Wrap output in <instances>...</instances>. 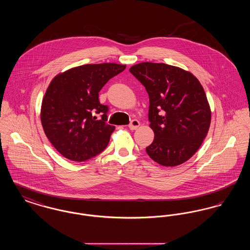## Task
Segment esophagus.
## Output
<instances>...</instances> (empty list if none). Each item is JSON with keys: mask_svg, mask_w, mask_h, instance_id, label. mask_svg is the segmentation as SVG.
Masks as SVG:
<instances>
[{"mask_svg": "<svg viewBox=\"0 0 250 250\" xmlns=\"http://www.w3.org/2000/svg\"><path fill=\"white\" fill-rule=\"evenodd\" d=\"M140 125H141V123L138 120H133L130 124H129L128 127H129V129H131V130H136Z\"/></svg>", "mask_w": 250, "mask_h": 250, "instance_id": "esophagus-1", "label": "esophagus"}]
</instances>
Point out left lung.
Wrapping results in <instances>:
<instances>
[{
	"instance_id": "left-lung-1",
	"label": "left lung",
	"mask_w": 250,
	"mask_h": 250,
	"mask_svg": "<svg viewBox=\"0 0 250 250\" xmlns=\"http://www.w3.org/2000/svg\"><path fill=\"white\" fill-rule=\"evenodd\" d=\"M129 71L149 95V125L155 139L147 154L161 166L185 163L199 150L211 124L202 84L190 72L163 62H144Z\"/></svg>"
}]
</instances>
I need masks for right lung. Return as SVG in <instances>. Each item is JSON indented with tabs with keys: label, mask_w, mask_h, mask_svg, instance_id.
Segmentation results:
<instances>
[{
	"label": "right lung",
	"mask_w": 250,
	"mask_h": 250,
	"mask_svg": "<svg viewBox=\"0 0 250 250\" xmlns=\"http://www.w3.org/2000/svg\"><path fill=\"white\" fill-rule=\"evenodd\" d=\"M125 67L114 62L83 64L52 79L42 100L40 119L48 141L62 156L83 162L107 147L115 126L106 123L107 107L100 104L98 93Z\"/></svg>",
	"instance_id": "1"
}]
</instances>
